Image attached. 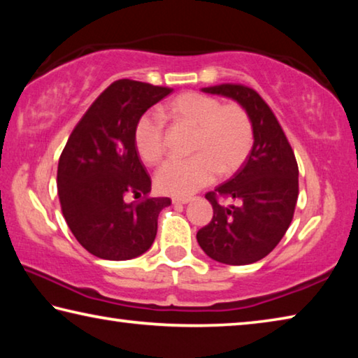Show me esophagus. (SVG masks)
<instances>
[{"instance_id": "obj_1", "label": "esophagus", "mask_w": 358, "mask_h": 358, "mask_svg": "<svg viewBox=\"0 0 358 358\" xmlns=\"http://www.w3.org/2000/svg\"><path fill=\"white\" fill-rule=\"evenodd\" d=\"M191 202V197H173L172 199V203L173 205H186Z\"/></svg>"}]
</instances>
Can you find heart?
I'll use <instances>...</instances> for the list:
<instances>
[{"label": "heart", "mask_w": 358, "mask_h": 358, "mask_svg": "<svg viewBox=\"0 0 358 358\" xmlns=\"http://www.w3.org/2000/svg\"><path fill=\"white\" fill-rule=\"evenodd\" d=\"M169 117L196 129L192 153L186 159L173 157L156 172L157 189L172 196H191L210 181L216 172L230 175L245 164L254 142L252 123L240 104H221L201 93H183L167 106ZM134 147L147 166L164 155L159 120L145 115L134 129Z\"/></svg>", "instance_id": "heart-1"}]
</instances>
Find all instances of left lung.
<instances>
[{"label":"left lung","mask_w":358,"mask_h":358,"mask_svg":"<svg viewBox=\"0 0 358 358\" xmlns=\"http://www.w3.org/2000/svg\"><path fill=\"white\" fill-rule=\"evenodd\" d=\"M202 92L243 107L251 118L254 143L234 177L205 196L213 217L199 230L197 241L216 262L254 264L275 250L290 226L299 197V166L273 112L252 88L224 83Z\"/></svg>","instance_id":"obj_1"}]
</instances>
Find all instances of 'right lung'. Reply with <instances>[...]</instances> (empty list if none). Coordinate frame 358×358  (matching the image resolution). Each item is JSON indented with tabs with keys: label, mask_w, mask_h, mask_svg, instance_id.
Wrapping results in <instances>:
<instances>
[{
	"label": "right lung",
	"mask_w": 358,
	"mask_h": 358,
	"mask_svg": "<svg viewBox=\"0 0 358 358\" xmlns=\"http://www.w3.org/2000/svg\"><path fill=\"white\" fill-rule=\"evenodd\" d=\"M172 88L117 80L72 131L58 162V196L78 243L106 260H129L156 238L169 197H148L151 180L134 147L137 121ZM132 195L136 203L125 197Z\"/></svg>",
	"instance_id": "add662e5"
}]
</instances>
